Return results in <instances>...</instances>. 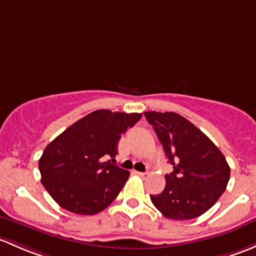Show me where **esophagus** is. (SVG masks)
Returning a JSON list of instances; mask_svg holds the SVG:
<instances>
[{
	"label": "esophagus",
	"mask_w": 256,
	"mask_h": 256,
	"mask_svg": "<svg viewBox=\"0 0 256 256\" xmlns=\"http://www.w3.org/2000/svg\"><path fill=\"white\" fill-rule=\"evenodd\" d=\"M135 174H137V176L141 178H146L147 176V173H142V172H135Z\"/></svg>",
	"instance_id": "1"
}]
</instances>
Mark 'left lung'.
<instances>
[{
	"mask_svg": "<svg viewBox=\"0 0 256 256\" xmlns=\"http://www.w3.org/2000/svg\"><path fill=\"white\" fill-rule=\"evenodd\" d=\"M173 166L166 188L150 201L166 218L192 220L211 208L224 192L230 169L216 144L192 122L173 112H144Z\"/></svg>",
	"mask_w": 256,
	"mask_h": 256,
	"instance_id": "obj_1",
	"label": "left lung"
}]
</instances>
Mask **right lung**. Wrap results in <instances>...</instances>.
I'll return each mask as SVG.
<instances>
[{
	"mask_svg": "<svg viewBox=\"0 0 256 256\" xmlns=\"http://www.w3.org/2000/svg\"><path fill=\"white\" fill-rule=\"evenodd\" d=\"M141 118L138 112L96 110L51 141L39 160L42 182L51 198L67 211L86 216L109 206L130 172L104 160L118 154L121 135Z\"/></svg>",
	"mask_w": 256,
	"mask_h": 256,
	"instance_id": "obj_1",
	"label": "right lung"
}]
</instances>
